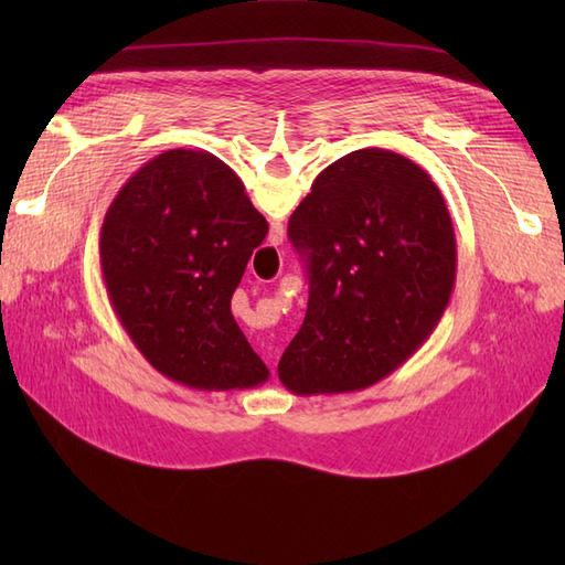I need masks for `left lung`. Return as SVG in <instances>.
Masks as SVG:
<instances>
[{
    "instance_id": "obj_1",
    "label": "left lung",
    "mask_w": 565,
    "mask_h": 565,
    "mask_svg": "<svg viewBox=\"0 0 565 565\" xmlns=\"http://www.w3.org/2000/svg\"><path fill=\"white\" fill-rule=\"evenodd\" d=\"M309 309L278 377L295 396L382 382L431 337L455 289L448 204L419 164L363 148L322 169L289 216Z\"/></svg>"
}]
</instances>
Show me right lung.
Segmentation results:
<instances>
[{
    "label": "right lung",
    "mask_w": 565,
    "mask_h": 565,
    "mask_svg": "<svg viewBox=\"0 0 565 565\" xmlns=\"http://www.w3.org/2000/svg\"><path fill=\"white\" fill-rule=\"evenodd\" d=\"M266 233L243 181L207 150H164L119 188L100 226V276L134 347L167 380L198 391L268 380L231 313Z\"/></svg>",
    "instance_id": "1"
}]
</instances>
